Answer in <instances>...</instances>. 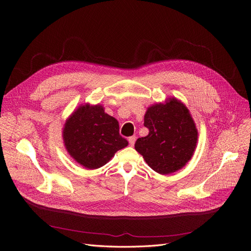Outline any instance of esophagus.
<instances>
[{
	"label": "esophagus",
	"mask_w": 251,
	"mask_h": 251,
	"mask_svg": "<svg viewBox=\"0 0 251 251\" xmlns=\"http://www.w3.org/2000/svg\"><path fill=\"white\" fill-rule=\"evenodd\" d=\"M128 141H129V144L131 147H133L134 146V143H135V141H136V137L135 136H130L129 138H128Z\"/></svg>",
	"instance_id": "esophagus-1"
}]
</instances>
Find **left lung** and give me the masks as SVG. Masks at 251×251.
I'll list each match as a JSON object with an SVG mask.
<instances>
[{
	"mask_svg": "<svg viewBox=\"0 0 251 251\" xmlns=\"http://www.w3.org/2000/svg\"><path fill=\"white\" fill-rule=\"evenodd\" d=\"M150 132L138 138L135 150L156 173L168 175L191 159L197 143V129L189 110L175 98L151 105L144 115Z\"/></svg>",
	"mask_w": 251,
	"mask_h": 251,
	"instance_id": "1",
	"label": "left lung"
}]
</instances>
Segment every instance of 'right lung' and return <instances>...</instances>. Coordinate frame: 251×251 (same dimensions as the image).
<instances>
[{"instance_id":"obj_1","label":"right lung","mask_w":251,"mask_h":251,"mask_svg":"<svg viewBox=\"0 0 251 251\" xmlns=\"http://www.w3.org/2000/svg\"><path fill=\"white\" fill-rule=\"evenodd\" d=\"M63 140L73 159L90 170L104 166L128 146L119 133L118 121L104 113L100 104L78 107L64 125Z\"/></svg>"}]
</instances>
